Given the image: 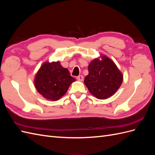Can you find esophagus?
Returning <instances> with one entry per match:
<instances>
[{
	"label": "esophagus",
	"instance_id": "esophagus-1",
	"mask_svg": "<svg viewBox=\"0 0 155 155\" xmlns=\"http://www.w3.org/2000/svg\"><path fill=\"white\" fill-rule=\"evenodd\" d=\"M76 78H77L78 80L80 81H82L83 80V76H82V75H80V76H78Z\"/></svg>",
	"mask_w": 155,
	"mask_h": 155
}]
</instances>
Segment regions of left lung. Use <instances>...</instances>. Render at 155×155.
<instances>
[{"mask_svg":"<svg viewBox=\"0 0 155 155\" xmlns=\"http://www.w3.org/2000/svg\"><path fill=\"white\" fill-rule=\"evenodd\" d=\"M92 60L88 67V74L84 83L93 96L105 100L118 91L123 81V75L114 61L105 55Z\"/></svg>","mask_w":155,"mask_h":155,"instance_id":"obj_1","label":"left lung"}]
</instances>
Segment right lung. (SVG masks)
Instances as JSON below:
<instances>
[{
	"label": "right lung",
	"instance_id": "1",
	"mask_svg": "<svg viewBox=\"0 0 155 155\" xmlns=\"http://www.w3.org/2000/svg\"><path fill=\"white\" fill-rule=\"evenodd\" d=\"M76 79L59 61L45 62L37 72L34 85L38 92L46 100L57 101L64 96Z\"/></svg>",
	"mask_w": 155,
	"mask_h": 155
}]
</instances>
